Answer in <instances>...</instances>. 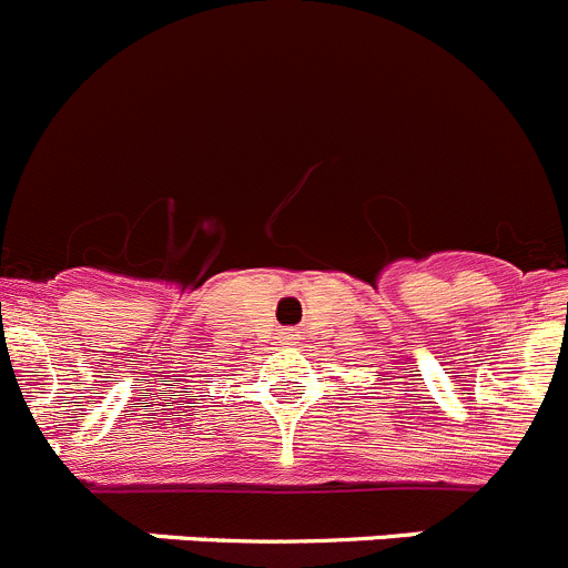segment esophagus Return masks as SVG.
Listing matches in <instances>:
<instances>
[{
    "label": "esophagus",
    "instance_id": "esophagus-1",
    "mask_svg": "<svg viewBox=\"0 0 568 568\" xmlns=\"http://www.w3.org/2000/svg\"><path fill=\"white\" fill-rule=\"evenodd\" d=\"M291 338H294V333H291Z\"/></svg>",
    "mask_w": 568,
    "mask_h": 568
}]
</instances>
